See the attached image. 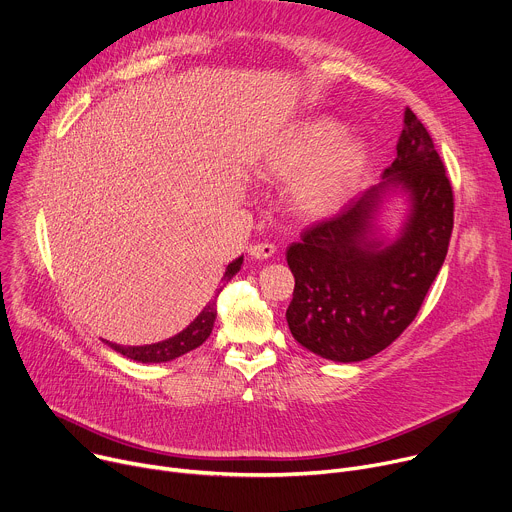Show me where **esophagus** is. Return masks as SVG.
I'll list each match as a JSON object with an SVG mask.
<instances>
[{
	"instance_id": "obj_1",
	"label": "esophagus",
	"mask_w": 512,
	"mask_h": 512,
	"mask_svg": "<svg viewBox=\"0 0 512 512\" xmlns=\"http://www.w3.org/2000/svg\"><path fill=\"white\" fill-rule=\"evenodd\" d=\"M275 253L273 243H255L249 247V255L255 259H269Z\"/></svg>"
}]
</instances>
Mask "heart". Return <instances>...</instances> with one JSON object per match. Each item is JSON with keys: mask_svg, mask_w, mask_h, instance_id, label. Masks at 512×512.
<instances>
[{"mask_svg": "<svg viewBox=\"0 0 512 512\" xmlns=\"http://www.w3.org/2000/svg\"><path fill=\"white\" fill-rule=\"evenodd\" d=\"M367 162V145L344 135L342 123L312 117L277 133L261 150L255 172L267 180L294 176V206L306 216H326L346 202Z\"/></svg>", "mask_w": 512, "mask_h": 512, "instance_id": "heart-1", "label": "heart"}]
</instances>
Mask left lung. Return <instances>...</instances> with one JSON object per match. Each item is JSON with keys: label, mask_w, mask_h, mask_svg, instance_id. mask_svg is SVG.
Returning a JSON list of instances; mask_svg holds the SVG:
<instances>
[{"label": "left lung", "mask_w": 512, "mask_h": 512, "mask_svg": "<svg viewBox=\"0 0 512 512\" xmlns=\"http://www.w3.org/2000/svg\"><path fill=\"white\" fill-rule=\"evenodd\" d=\"M401 187L410 214L400 237H374L382 196ZM454 229V192L444 162L415 113L405 109L397 158L383 182L338 214L308 227L285 259L296 277L285 312L294 338L314 354L358 362L385 350L415 320L442 269Z\"/></svg>", "instance_id": "obj_1"}]
</instances>
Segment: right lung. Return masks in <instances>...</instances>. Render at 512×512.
I'll use <instances>...</instances> for the list:
<instances>
[{"instance_id": "1", "label": "right lung", "mask_w": 512, "mask_h": 512, "mask_svg": "<svg viewBox=\"0 0 512 512\" xmlns=\"http://www.w3.org/2000/svg\"><path fill=\"white\" fill-rule=\"evenodd\" d=\"M241 263H243V257L229 263V267H227V271L221 279V287L216 289V296L204 306V310L194 318V322H190V326H186L180 334H176L168 340L156 342V344H145V346H121V344H113V342H107V344L113 350L121 352L123 356L131 358V360H137V362H168V360H174V358L198 348L212 332L214 318H216V298H218V294H221L223 287L241 269Z\"/></svg>"}]
</instances>
